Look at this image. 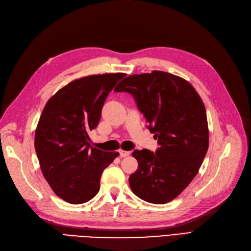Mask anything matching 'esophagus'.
Wrapping results in <instances>:
<instances>
[{"label":"esophagus","instance_id":"obj_1","mask_svg":"<svg viewBox=\"0 0 251 251\" xmlns=\"http://www.w3.org/2000/svg\"><path fill=\"white\" fill-rule=\"evenodd\" d=\"M119 155H120V157H126L130 155V151H125V150H119Z\"/></svg>","mask_w":251,"mask_h":251}]
</instances>
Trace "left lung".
<instances>
[{
	"label": "left lung",
	"instance_id": "left-lung-1",
	"mask_svg": "<svg viewBox=\"0 0 251 251\" xmlns=\"http://www.w3.org/2000/svg\"><path fill=\"white\" fill-rule=\"evenodd\" d=\"M115 92L132 94L159 148L134 151L138 169L128 178L140 199L164 204L178 197L198 174L208 150L206 110L187 80L151 71L130 75Z\"/></svg>",
	"mask_w": 251,
	"mask_h": 251
}]
</instances>
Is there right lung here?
<instances>
[{
	"instance_id": "right-lung-1",
	"label": "right lung",
	"mask_w": 251,
	"mask_h": 251,
	"mask_svg": "<svg viewBox=\"0 0 251 251\" xmlns=\"http://www.w3.org/2000/svg\"><path fill=\"white\" fill-rule=\"evenodd\" d=\"M125 73L89 75L58 90L37 124L34 148L45 179L64 201L81 204L100 188V177L119 153L90 147L88 133L101 117L105 98Z\"/></svg>"
}]
</instances>
